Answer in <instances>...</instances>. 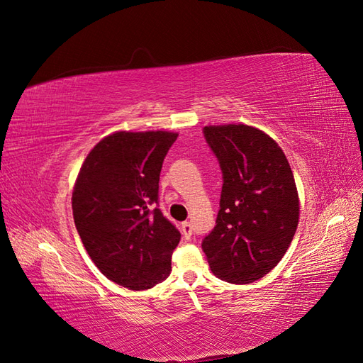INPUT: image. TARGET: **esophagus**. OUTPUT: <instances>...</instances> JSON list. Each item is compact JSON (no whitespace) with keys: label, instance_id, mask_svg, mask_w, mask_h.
<instances>
[{"label":"esophagus","instance_id":"obj_1","mask_svg":"<svg viewBox=\"0 0 363 363\" xmlns=\"http://www.w3.org/2000/svg\"><path fill=\"white\" fill-rule=\"evenodd\" d=\"M182 233L186 239H189L192 236V224L191 223H182Z\"/></svg>","mask_w":363,"mask_h":363}]
</instances>
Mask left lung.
Masks as SVG:
<instances>
[{
  "label": "left lung",
  "instance_id": "obj_1",
  "mask_svg": "<svg viewBox=\"0 0 363 363\" xmlns=\"http://www.w3.org/2000/svg\"><path fill=\"white\" fill-rule=\"evenodd\" d=\"M223 169L216 225L201 248L216 277L252 283L277 267L300 219L289 162L265 131L245 124L206 125Z\"/></svg>",
  "mask_w": 363,
  "mask_h": 363
}]
</instances>
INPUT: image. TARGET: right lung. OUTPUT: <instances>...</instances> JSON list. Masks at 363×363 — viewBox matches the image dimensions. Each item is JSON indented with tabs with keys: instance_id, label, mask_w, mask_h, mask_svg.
<instances>
[{
	"instance_id": "add662e5",
	"label": "right lung",
	"mask_w": 363,
	"mask_h": 363,
	"mask_svg": "<svg viewBox=\"0 0 363 363\" xmlns=\"http://www.w3.org/2000/svg\"><path fill=\"white\" fill-rule=\"evenodd\" d=\"M179 133L115 131L86 156L72 189V215L82 242L104 276L144 291L171 272L180 232L159 208L164 156Z\"/></svg>"
}]
</instances>
